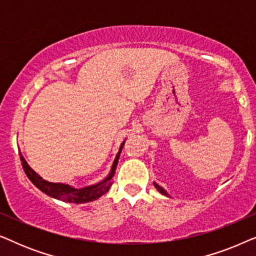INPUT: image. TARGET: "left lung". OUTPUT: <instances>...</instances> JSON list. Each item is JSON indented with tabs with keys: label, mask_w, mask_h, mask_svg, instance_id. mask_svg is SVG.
Masks as SVG:
<instances>
[{
	"label": "left lung",
	"mask_w": 256,
	"mask_h": 256,
	"mask_svg": "<svg viewBox=\"0 0 256 256\" xmlns=\"http://www.w3.org/2000/svg\"><path fill=\"white\" fill-rule=\"evenodd\" d=\"M154 184H155V186H156V188H157V190H158V191L160 192V194H164V196H168V197H169V194H166V190H164V188H160V185H157L156 183H154Z\"/></svg>",
	"instance_id": "obj_1"
}]
</instances>
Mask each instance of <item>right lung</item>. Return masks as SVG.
I'll return each instance as SVG.
<instances>
[{"mask_svg":"<svg viewBox=\"0 0 256 256\" xmlns=\"http://www.w3.org/2000/svg\"><path fill=\"white\" fill-rule=\"evenodd\" d=\"M124 142L126 141H124V143H122L120 146V152H118L116 158L114 160L110 176L99 184L90 185V186L82 188H74L66 184L51 183V182L44 180L43 178L38 176V174L34 172L29 166H28V163L26 162V160L23 158L22 154L20 152V162H22L24 172H26L28 178L32 182L34 186H37L42 192H44L45 194L50 196L52 198L59 199V200L68 202H76V204H82V202L96 200V199L100 198L101 196H104L106 192H108V190H110L112 184H113V180H112V178L114 176L115 168L118 166V157H120L121 150L124 148Z\"/></svg>","mask_w":256,"mask_h":256,"instance_id":"1","label":"right lung"}]
</instances>
